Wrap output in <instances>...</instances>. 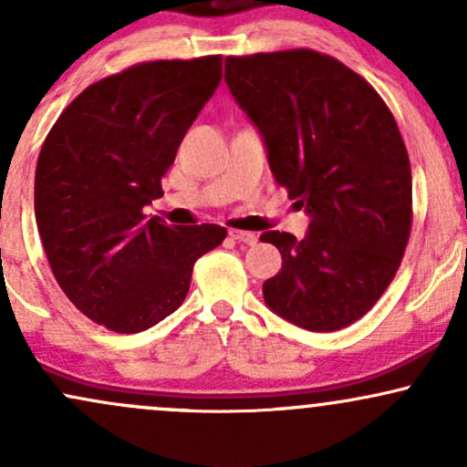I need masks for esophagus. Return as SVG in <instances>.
Instances as JSON below:
<instances>
[{
  "instance_id": "obj_1",
  "label": "esophagus",
  "mask_w": 467,
  "mask_h": 467,
  "mask_svg": "<svg viewBox=\"0 0 467 467\" xmlns=\"http://www.w3.org/2000/svg\"><path fill=\"white\" fill-rule=\"evenodd\" d=\"M230 237L239 241V244H248V245H254L256 239H259L254 233H245V230H230Z\"/></svg>"
}]
</instances>
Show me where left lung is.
<instances>
[{"mask_svg": "<svg viewBox=\"0 0 467 467\" xmlns=\"http://www.w3.org/2000/svg\"><path fill=\"white\" fill-rule=\"evenodd\" d=\"M226 83L259 127L276 182L312 217L305 239L261 234L283 256L264 283L267 307L309 331L353 325L387 292L410 237L398 122L360 74L309 47L228 57Z\"/></svg>", "mask_w": 467, "mask_h": 467, "instance_id": "1", "label": "left lung"}]
</instances>
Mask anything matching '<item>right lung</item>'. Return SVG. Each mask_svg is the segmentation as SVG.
<instances>
[{
    "label": "right lung",
    "mask_w": 467,
    "mask_h": 467,
    "mask_svg": "<svg viewBox=\"0 0 467 467\" xmlns=\"http://www.w3.org/2000/svg\"><path fill=\"white\" fill-rule=\"evenodd\" d=\"M219 80L222 55L138 63L83 89L41 147L35 215L47 264L69 301L116 334L173 314L195 261L226 239L217 223L142 213Z\"/></svg>",
    "instance_id": "obj_1"
}]
</instances>
